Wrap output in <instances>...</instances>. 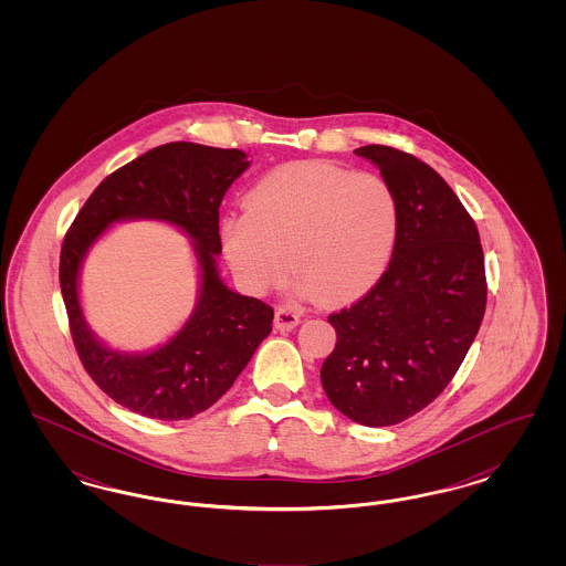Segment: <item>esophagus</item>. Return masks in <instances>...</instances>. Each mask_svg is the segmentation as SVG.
Returning <instances> with one entry per match:
<instances>
[{"label":"esophagus","mask_w":566,"mask_h":566,"mask_svg":"<svg viewBox=\"0 0 566 566\" xmlns=\"http://www.w3.org/2000/svg\"><path fill=\"white\" fill-rule=\"evenodd\" d=\"M273 323H275V328H280V331H291L298 324V314L293 307L282 305V307L275 310V321Z\"/></svg>","instance_id":"1"}]
</instances>
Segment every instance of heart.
I'll use <instances>...</instances> for the list:
<instances>
[{
  "label": "heart",
  "instance_id": "1",
  "mask_svg": "<svg viewBox=\"0 0 566 566\" xmlns=\"http://www.w3.org/2000/svg\"><path fill=\"white\" fill-rule=\"evenodd\" d=\"M397 233L399 201L388 180L326 161L275 167L248 192L245 212L224 218L220 229L248 291L277 286L291 259L298 289L326 303H348L374 289Z\"/></svg>",
  "mask_w": 566,
  "mask_h": 566
}]
</instances>
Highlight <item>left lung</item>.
Listing matches in <instances>:
<instances>
[{
  "label": "left lung",
  "instance_id": "8db88e82",
  "mask_svg": "<svg viewBox=\"0 0 566 566\" xmlns=\"http://www.w3.org/2000/svg\"><path fill=\"white\" fill-rule=\"evenodd\" d=\"M399 201L392 259L367 295L328 316L335 350L324 392L365 427L399 424L431 405L457 376L484 321V250L478 227L448 182L413 155L371 144Z\"/></svg>",
  "mask_w": 566,
  "mask_h": 566
}]
</instances>
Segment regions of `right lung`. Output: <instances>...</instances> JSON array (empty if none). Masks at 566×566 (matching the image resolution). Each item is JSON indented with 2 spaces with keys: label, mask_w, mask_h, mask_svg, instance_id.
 I'll return each instance as SVG.
<instances>
[{
  "label": "right lung",
  "mask_w": 566,
  "mask_h": 566,
  "mask_svg": "<svg viewBox=\"0 0 566 566\" xmlns=\"http://www.w3.org/2000/svg\"><path fill=\"white\" fill-rule=\"evenodd\" d=\"M245 167L238 148L163 144L112 171L63 238L59 282L82 367L109 399L139 416L187 420L206 411L233 386L271 333L273 307L229 291L216 270V254L222 250L218 208ZM127 217H157L180 226L196 242L202 270L200 303L190 323L148 355H123L99 345L83 323L77 301L85 250L112 221Z\"/></svg>",
  "instance_id": "right-lung-1"
}]
</instances>
